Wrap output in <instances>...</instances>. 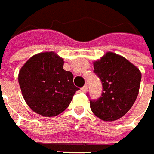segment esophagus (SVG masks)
Instances as JSON below:
<instances>
[{
    "label": "esophagus",
    "mask_w": 154,
    "mask_h": 154,
    "mask_svg": "<svg viewBox=\"0 0 154 154\" xmlns=\"http://www.w3.org/2000/svg\"><path fill=\"white\" fill-rule=\"evenodd\" d=\"M87 89H88V87H87V85H85V86H83L82 88H81V90H82V92H83V93H85V92L87 91Z\"/></svg>",
    "instance_id": "34e87169"
}]
</instances>
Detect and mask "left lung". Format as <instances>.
Here are the masks:
<instances>
[{
    "label": "left lung",
    "instance_id": "1",
    "mask_svg": "<svg viewBox=\"0 0 154 154\" xmlns=\"http://www.w3.org/2000/svg\"><path fill=\"white\" fill-rule=\"evenodd\" d=\"M94 72L101 80L103 93L90 100L93 113L104 121L121 118L130 110L137 99L141 72L122 56L107 52L94 62Z\"/></svg>",
    "mask_w": 154,
    "mask_h": 154
}]
</instances>
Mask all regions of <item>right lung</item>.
<instances>
[{"mask_svg":"<svg viewBox=\"0 0 154 154\" xmlns=\"http://www.w3.org/2000/svg\"><path fill=\"white\" fill-rule=\"evenodd\" d=\"M63 59L54 52L31 57L21 68L18 82L29 107L44 116L63 112L80 88L73 84L71 72L63 69Z\"/></svg>","mask_w":154,"mask_h":154,"instance_id":"add662e5","label":"right lung"}]
</instances>
